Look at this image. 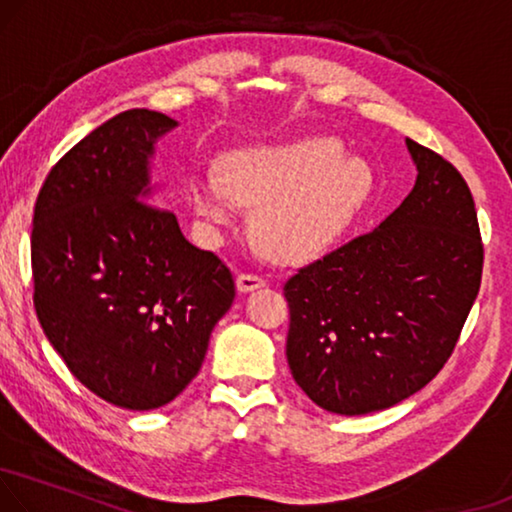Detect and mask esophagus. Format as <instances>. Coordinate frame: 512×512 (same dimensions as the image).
<instances>
[{
	"label": "esophagus",
	"mask_w": 512,
	"mask_h": 512,
	"mask_svg": "<svg viewBox=\"0 0 512 512\" xmlns=\"http://www.w3.org/2000/svg\"><path fill=\"white\" fill-rule=\"evenodd\" d=\"M235 286H238L240 293H251V290L263 288L265 286V279L258 277V274L242 272V274H238V279H235Z\"/></svg>",
	"instance_id": "1"
}]
</instances>
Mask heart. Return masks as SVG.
I'll return each instance as SVG.
<instances>
[{
    "instance_id": "heart-1",
    "label": "heart",
    "mask_w": 512,
    "mask_h": 512,
    "mask_svg": "<svg viewBox=\"0 0 512 512\" xmlns=\"http://www.w3.org/2000/svg\"><path fill=\"white\" fill-rule=\"evenodd\" d=\"M371 190V174L343 157L332 137L240 148L222 160V174H199L192 201L212 226H231L238 206L254 208L251 235L272 261L297 265L334 245Z\"/></svg>"
}]
</instances>
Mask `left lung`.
I'll list each match as a JSON object with an SVG mask.
<instances>
[{"label": "left lung", "instance_id": "obj_1", "mask_svg": "<svg viewBox=\"0 0 512 512\" xmlns=\"http://www.w3.org/2000/svg\"><path fill=\"white\" fill-rule=\"evenodd\" d=\"M405 144L419 171L405 201L283 286L290 373L334 414L387 410L426 387L481 288L483 242L465 178L430 148Z\"/></svg>", "mask_w": 512, "mask_h": 512}]
</instances>
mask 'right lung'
I'll return each instance as SVG.
<instances>
[{
  "label": "right lung",
  "instance_id": "add662e5",
  "mask_svg": "<svg viewBox=\"0 0 512 512\" xmlns=\"http://www.w3.org/2000/svg\"><path fill=\"white\" fill-rule=\"evenodd\" d=\"M178 125L128 109L54 164L31 229L34 306L47 341L86 389L155 410L190 384L231 309V270L151 206L157 139Z\"/></svg>",
  "mask_w": 512,
  "mask_h": 512
}]
</instances>
